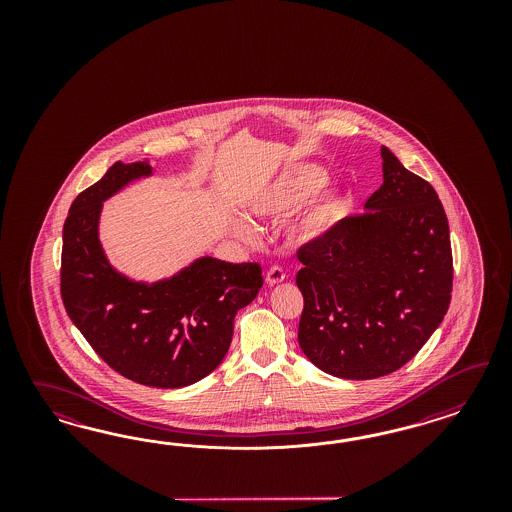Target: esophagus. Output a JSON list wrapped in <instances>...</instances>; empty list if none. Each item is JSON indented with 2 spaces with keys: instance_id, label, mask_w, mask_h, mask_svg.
Here are the masks:
<instances>
[{
  "instance_id": "34e87169",
  "label": "esophagus",
  "mask_w": 512,
  "mask_h": 512,
  "mask_svg": "<svg viewBox=\"0 0 512 512\" xmlns=\"http://www.w3.org/2000/svg\"><path fill=\"white\" fill-rule=\"evenodd\" d=\"M283 279H285V272L279 266L268 268V272H266V283L268 285H278Z\"/></svg>"
}]
</instances>
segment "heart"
<instances>
[{"mask_svg":"<svg viewBox=\"0 0 512 512\" xmlns=\"http://www.w3.org/2000/svg\"><path fill=\"white\" fill-rule=\"evenodd\" d=\"M326 182L328 174L319 165L293 163L257 193L249 210L259 219L276 221L293 216L304 205L293 221L291 231L300 244L317 242L338 225L345 212V202L338 193L321 191ZM231 227L233 233L246 242H255L259 238L257 229L248 219L234 217Z\"/></svg>","mask_w":512,"mask_h":512,"instance_id":"1","label":"heart"}]
</instances>
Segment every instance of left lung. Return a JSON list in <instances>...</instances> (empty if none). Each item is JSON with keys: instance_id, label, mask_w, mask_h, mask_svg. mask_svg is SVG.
I'll return each mask as SVG.
<instances>
[{"instance_id": "left-lung-1", "label": "left lung", "mask_w": 512, "mask_h": 512, "mask_svg": "<svg viewBox=\"0 0 512 512\" xmlns=\"http://www.w3.org/2000/svg\"><path fill=\"white\" fill-rule=\"evenodd\" d=\"M383 186L368 212L341 219L298 249L304 296L298 343L311 362L341 379L400 370L449 310V221L434 187L381 146Z\"/></svg>"}]
</instances>
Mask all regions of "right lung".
Here are the masks:
<instances>
[{
	"label": "right lung",
	"mask_w": 512,
	"mask_h": 512,
	"mask_svg": "<svg viewBox=\"0 0 512 512\" xmlns=\"http://www.w3.org/2000/svg\"><path fill=\"white\" fill-rule=\"evenodd\" d=\"M152 174L148 159L116 161L73 201L63 225V306L114 372L146 387H187L227 355L234 317L259 295L263 270L206 255L152 283L118 272L99 240L103 202Z\"/></svg>",
	"instance_id": "1"
}]
</instances>
